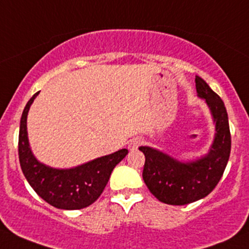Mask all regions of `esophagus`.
Returning a JSON list of instances; mask_svg holds the SVG:
<instances>
[{"label": "esophagus", "instance_id": "34e87169", "mask_svg": "<svg viewBox=\"0 0 249 249\" xmlns=\"http://www.w3.org/2000/svg\"><path fill=\"white\" fill-rule=\"evenodd\" d=\"M142 143H143L142 139H139V137H136V139H134V140L130 141L129 149H130V150H135V149H137V148H139L140 145L142 144Z\"/></svg>", "mask_w": 249, "mask_h": 249}]
</instances>
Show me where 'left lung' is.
<instances>
[{
  "label": "left lung",
  "instance_id": "obj_1",
  "mask_svg": "<svg viewBox=\"0 0 249 249\" xmlns=\"http://www.w3.org/2000/svg\"><path fill=\"white\" fill-rule=\"evenodd\" d=\"M197 96L210 107L215 134L210 152L195 161L182 162L150 147H140L144 154L143 180L159 201L167 205H187L207 196L215 188L227 167L231 150L227 108L207 83L195 77Z\"/></svg>",
  "mask_w": 249,
  "mask_h": 249
}]
</instances>
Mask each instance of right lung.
<instances>
[{"label":"right lung","mask_w":249,"mask_h":249,"mask_svg":"<svg viewBox=\"0 0 249 249\" xmlns=\"http://www.w3.org/2000/svg\"><path fill=\"white\" fill-rule=\"evenodd\" d=\"M38 92L25 106L20 120L19 161L22 173L35 192L49 203L61 210H82L99 199L108 183L113 169L127 154L120 149L97 158L73 169H53L42 164L32 154L27 139V113Z\"/></svg>","instance_id":"add662e5"}]
</instances>
